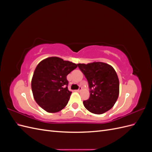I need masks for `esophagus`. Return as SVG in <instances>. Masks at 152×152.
Listing matches in <instances>:
<instances>
[{
	"instance_id": "1",
	"label": "esophagus",
	"mask_w": 152,
	"mask_h": 152,
	"mask_svg": "<svg viewBox=\"0 0 152 152\" xmlns=\"http://www.w3.org/2000/svg\"><path fill=\"white\" fill-rule=\"evenodd\" d=\"M82 90V87H79V89H77L76 91H77V92H80Z\"/></svg>"
}]
</instances>
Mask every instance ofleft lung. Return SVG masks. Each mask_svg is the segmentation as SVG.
Masks as SVG:
<instances>
[{"instance_id":"1","label":"left lung","mask_w":152,"mask_h":152,"mask_svg":"<svg viewBox=\"0 0 152 152\" xmlns=\"http://www.w3.org/2000/svg\"><path fill=\"white\" fill-rule=\"evenodd\" d=\"M90 89L89 98L84 101L85 108L94 114H103L111 109L119 94V80L114 68L107 63L93 62L77 64Z\"/></svg>"}]
</instances>
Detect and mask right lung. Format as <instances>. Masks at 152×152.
<instances>
[{
  "label": "right lung",
  "mask_w": 152,
  "mask_h": 152,
  "mask_svg": "<svg viewBox=\"0 0 152 152\" xmlns=\"http://www.w3.org/2000/svg\"><path fill=\"white\" fill-rule=\"evenodd\" d=\"M77 67L75 63L58 57H49L37 66L31 79L34 98L40 107L49 113L65 108L72 92L68 89L66 76Z\"/></svg>",
  "instance_id": "add662e5"
}]
</instances>
